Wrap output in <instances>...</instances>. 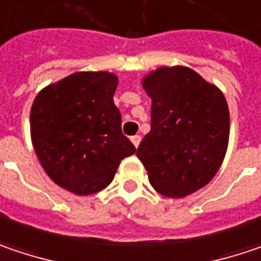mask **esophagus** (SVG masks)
I'll return each mask as SVG.
<instances>
[{
  "label": "esophagus",
  "instance_id": "1",
  "mask_svg": "<svg viewBox=\"0 0 261 261\" xmlns=\"http://www.w3.org/2000/svg\"><path fill=\"white\" fill-rule=\"evenodd\" d=\"M140 140H142V137H140V136H137V134L131 137V142H133V145L136 146V147H139V145H140Z\"/></svg>",
  "mask_w": 261,
  "mask_h": 261
}]
</instances>
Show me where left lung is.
Listing matches in <instances>:
<instances>
[{"instance_id": "8db88e82", "label": "left lung", "mask_w": 261, "mask_h": 261, "mask_svg": "<svg viewBox=\"0 0 261 261\" xmlns=\"http://www.w3.org/2000/svg\"><path fill=\"white\" fill-rule=\"evenodd\" d=\"M142 85L152 99L150 131L137 149L153 189L183 198L204 188L222 165L229 143L223 93L186 66H162Z\"/></svg>"}]
</instances>
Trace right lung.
Segmentation results:
<instances>
[{"label": "right lung", "instance_id": "right-lung-1", "mask_svg": "<svg viewBox=\"0 0 261 261\" xmlns=\"http://www.w3.org/2000/svg\"><path fill=\"white\" fill-rule=\"evenodd\" d=\"M116 85L111 72H75L42 88L32 103L35 153L54 183L75 195L109 186L119 162L136 152L121 131Z\"/></svg>", "mask_w": 261, "mask_h": 261}]
</instances>
